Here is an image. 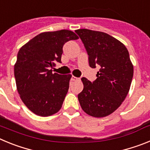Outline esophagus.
Listing matches in <instances>:
<instances>
[{"label":"esophagus","mask_w":150,"mask_h":150,"mask_svg":"<svg viewBox=\"0 0 150 150\" xmlns=\"http://www.w3.org/2000/svg\"><path fill=\"white\" fill-rule=\"evenodd\" d=\"M77 80H79V78L76 77V76H73L71 79V82H74V81H77Z\"/></svg>","instance_id":"34e87169"}]
</instances>
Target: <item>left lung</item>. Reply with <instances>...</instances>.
<instances>
[{
  "instance_id": "obj_1",
  "label": "left lung",
  "mask_w": 150,
  "mask_h": 150,
  "mask_svg": "<svg viewBox=\"0 0 150 150\" xmlns=\"http://www.w3.org/2000/svg\"><path fill=\"white\" fill-rule=\"evenodd\" d=\"M75 32L86 50L90 67L100 66L95 82L81 79L84 87L78 100L86 113L105 117L119 108L129 91L134 74L129 53L122 43L108 34L86 28Z\"/></svg>"
}]
</instances>
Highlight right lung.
I'll list each match as a JSON object with an SVG mask.
<instances>
[{
    "label": "right lung",
    "instance_id": "1",
    "mask_svg": "<svg viewBox=\"0 0 150 150\" xmlns=\"http://www.w3.org/2000/svg\"><path fill=\"white\" fill-rule=\"evenodd\" d=\"M78 38L69 30L43 32L18 51L14 65L17 91L25 105L34 114L52 116L62 108L72 75L52 74L51 68L56 62H62L64 44Z\"/></svg>",
    "mask_w": 150,
    "mask_h": 150
}]
</instances>
